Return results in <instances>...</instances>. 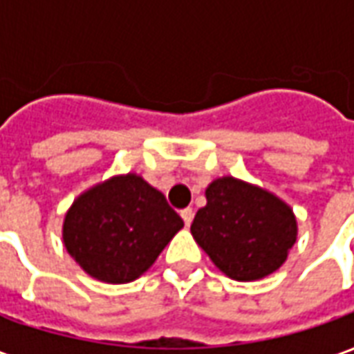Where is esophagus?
<instances>
[{"instance_id": "esophagus-1", "label": "esophagus", "mask_w": 354, "mask_h": 354, "mask_svg": "<svg viewBox=\"0 0 354 354\" xmlns=\"http://www.w3.org/2000/svg\"><path fill=\"white\" fill-rule=\"evenodd\" d=\"M193 214H195V212H193V208H184V210L180 212V216H182V220H184L185 225H189V223L193 222Z\"/></svg>"}]
</instances>
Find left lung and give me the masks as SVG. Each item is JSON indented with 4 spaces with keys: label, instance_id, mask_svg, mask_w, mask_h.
<instances>
[{
    "label": "left lung",
    "instance_id": "1",
    "mask_svg": "<svg viewBox=\"0 0 354 354\" xmlns=\"http://www.w3.org/2000/svg\"><path fill=\"white\" fill-rule=\"evenodd\" d=\"M192 235L227 277L256 281L284 263L297 227L288 205L227 176L208 185L207 207L195 214Z\"/></svg>",
    "mask_w": 354,
    "mask_h": 354
}]
</instances>
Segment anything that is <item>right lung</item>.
Here are the masks:
<instances>
[{"instance_id": "1", "label": "right lung", "mask_w": 354, "mask_h": 354, "mask_svg": "<svg viewBox=\"0 0 354 354\" xmlns=\"http://www.w3.org/2000/svg\"><path fill=\"white\" fill-rule=\"evenodd\" d=\"M184 220L161 192L136 174L111 178L68 210L64 245L91 277L123 284L153 266Z\"/></svg>"}]
</instances>
